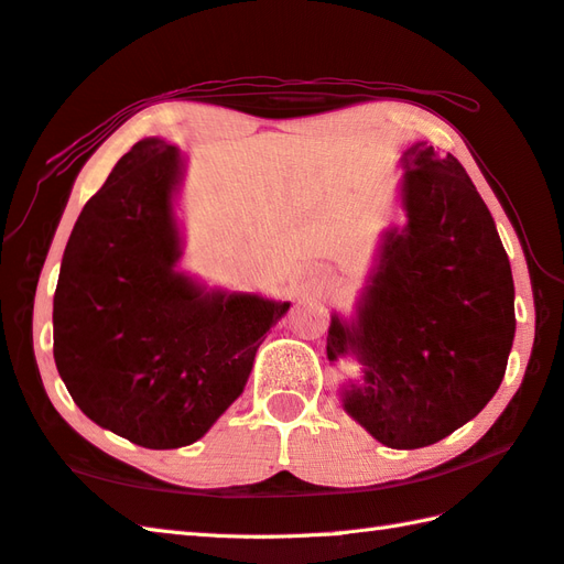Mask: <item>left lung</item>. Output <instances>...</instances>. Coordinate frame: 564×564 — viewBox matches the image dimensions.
Returning a JSON list of instances; mask_svg holds the SVG:
<instances>
[{"instance_id": "8db88e82", "label": "left lung", "mask_w": 564, "mask_h": 564, "mask_svg": "<svg viewBox=\"0 0 564 564\" xmlns=\"http://www.w3.org/2000/svg\"><path fill=\"white\" fill-rule=\"evenodd\" d=\"M408 225L383 235L379 261L327 359L357 357L364 383L345 411L381 445H435L499 391L516 335L513 275L489 207L462 163L415 143L403 153Z\"/></svg>"}]
</instances>
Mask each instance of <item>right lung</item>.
Returning a JSON list of instances; mask_svg holds the SVG:
<instances>
[{
	"mask_svg": "<svg viewBox=\"0 0 564 564\" xmlns=\"http://www.w3.org/2000/svg\"><path fill=\"white\" fill-rule=\"evenodd\" d=\"M178 149L143 139L87 200L53 295V357L77 408L149 449L193 445L245 391L263 335L289 313L175 271Z\"/></svg>",
	"mask_w": 564,
	"mask_h": 564,
	"instance_id": "add662e5",
	"label": "right lung"
}]
</instances>
